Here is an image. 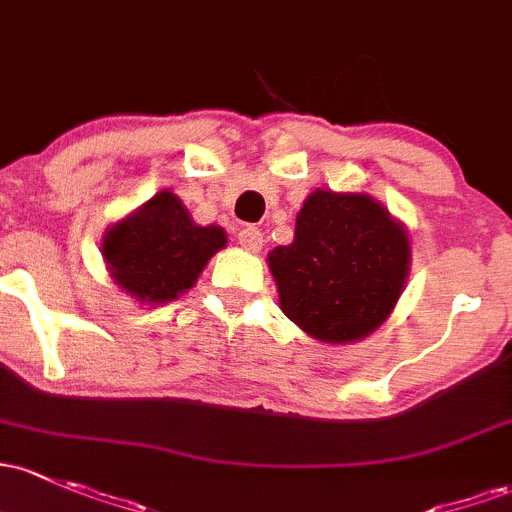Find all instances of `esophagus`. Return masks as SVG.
Returning <instances> with one entry per match:
<instances>
[{"label":"esophagus","mask_w":512,"mask_h":512,"mask_svg":"<svg viewBox=\"0 0 512 512\" xmlns=\"http://www.w3.org/2000/svg\"><path fill=\"white\" fill-rule=\"evenodd\" d=\"M238 243L245 247L247 252H260L262 245H265V238H262V233L257 228H243L238 233Z\"/></svg>","instance_id":"obj_1"}]
</instances>
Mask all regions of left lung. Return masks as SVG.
<instances>
[{"instance_id": "obj_1", "label": "left lung", "mask_w": 512, "mask_h": 512, "mask_svg": "<svg viewBox=\"0 0 512 512\" xmlns=\"http://www.w3.org/2000/svg\"><path fill=\"white\" fill-rule=\"evenodd\" d=\"M282 311L323 342H355L391 316L408 267L406 228L369 194L316 189L294 243L269 252Z\"/></svg>"}]
</instances>
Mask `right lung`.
Returning a JSON list of instances; mask_svg holds the SVG:
<instances>
[{
    "mask_svg": "<svg viewBox=\"0 0 512 512\" xmlns=\"http://www.w3.org/2000/svg\"><path fill=\"white\" fill-rule=\"evenodd\" d=\"M221 247L226 230L196 226L182 201L165 189L106 230L101 255L126 294L157 306L192 289Z\"/></svg>",
    "mask_w": 512,
    "mask_h": 512,
    "instance_id": "right-lung-1",
    "label": "right lung"
}]
</instances>
